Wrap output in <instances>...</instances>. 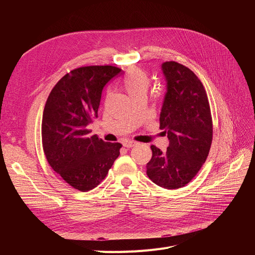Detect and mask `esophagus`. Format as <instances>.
I'll return each mask as SVG.
<instances>
[{
	"mask_svg": "<svg viewBox=\"0 0 255 255\" xmlns=\"http://www.w3.org/2000/svg\"><path fill=\"white\" fill-rule=\"evenodd\" d=\"M137 144L136 141H133V140H126L123 142V145L125 148H133V146H135Z\"/></svg>",
	"mask_w": 255,
	"mask_h": 255,
	"instance_id": "34e87169",
	"label": "esophagus"
}]
</instances>
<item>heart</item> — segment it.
Returning a JSON list of instances; mask_svg holds the SVG:
<instances>
[{"label":"heart","instance_id":"obj_1","mask_svg":"<svg viewBox=\"0 0 255 255\" xmlns=\"http://www.w3.org/2000/svg\"><path fill=\"white\" fill-rule=\"evenodd\" d=\"M150 86V76L141 69L131 70L124 82V88L132 100L138 97H145Z\"/></svg>","mask_w":255,"mask_h":255}]
</instances>
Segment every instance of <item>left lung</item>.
Returning <instances> with one entry per match:
<instances>
[{"instance_id": "left-lung-1", "label": "left lung", "mask_w": 255, "mask_h": 255, "mask_svg": "<svg viewBox=\"0 0 255 255\" xmlns=\"http://www.w3.org/2000/svg\"><path fill=\"white\" fill-rule=\"evenodd\" d=\"M162 70L167 82L160 129L169 139L165 152L151 145L152 159L146 175L165 189L188 184L202 168L213 139V122L207 92L198 77L186 66L165 62Z\"/></svg>"}]
</instances>
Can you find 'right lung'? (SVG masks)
Listing matches in <instances>:
<instances>
[{"instance_id":"add662e5","label":"right lung","mask_w":255,"mask_h":255,"mask_svg":"<svg viewBox=\"0 0 255 255\" xmlns=\"http://www.w3.org/2000/svg\"><path fill=\"white\" fill-rule=\"evenodd\" d=\"M118 67L85 66L64 75L46 100L41 125L42 146L50 167L74 189L89 191L109 173L122 144L92 135L102 91L122 73Z\"/></svg>"}]
</instances>
